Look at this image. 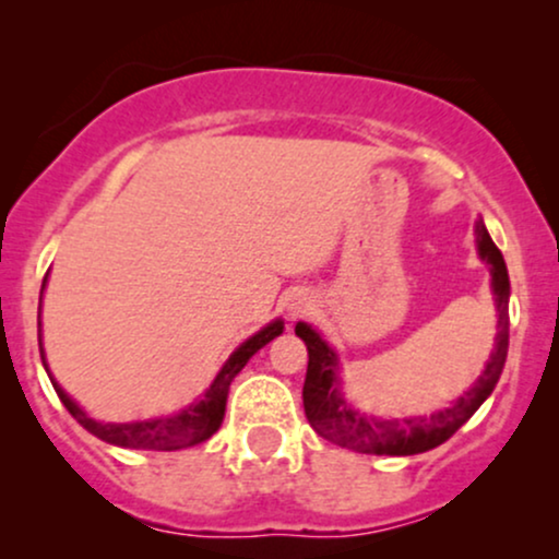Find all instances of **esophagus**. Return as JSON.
<instances>
[{
  "instance_id": "obj_1",
  "label": "esophagus",
  "mask_w": 559,
  "mask_h": 559,
  "mask_svg": "<svg viewBox=\"0 0 559 559\" xmlns=\"http://www.w3.org/2000/svg\"><path fill=\"white\" fill-rule=\"evenodd\" d=\"M310 307H312V299L305 297V294H299V297L292 301V316H301V312H307Z\"/></svg>"
}]
</instances>
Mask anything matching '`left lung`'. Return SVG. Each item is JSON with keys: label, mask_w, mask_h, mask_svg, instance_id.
<instances>
[{"label": "left lung", "mask_w": 559, "mask_h": 559, "mask_svg": "<svg viewBox=\"0 0 559 559\" xmlns=\"http://www.w3.org/2000/svg\"><path fill=\"white\" fill-rule=\"evenodd\" d=\"M476 243L480 260L491 265V288L497 297V344L486 362L484 373L473 383L465 396H460L452 407L439 409L431 418L420 415V418H402V420H383L365 415L360 409L352 407L342 394V378H338V360L336 352L320 338V333L307 323H297V336L307 344V376L305 389H301V400H305V415L310 426L316 428L318 436L333 441V444L355 449L365 454H420L428 449L444 444V441L471 420L486 396L497 386L499 376H502L507 360V344H510V278H507V265L497 243L491 241L489 230L484 221L476 223Z\"/></svg>", "instance_id": "left-lung-1"}]
</instances>
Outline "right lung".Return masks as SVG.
Listing matches in <instances>:
<instances>
[{
  "label": "right lung",
  "instance_id": "obj_1",
  "mask_svg": "<svg viewBox=\"0 0 559 559\" xmlns=\"http://www.w3.org/2000/svg\"><path fill=\"white\" fill-rule=\"evenodd\" d=\"M47 284V278H44ZM44 292V286H41ZM41 325V323H38ZM284 331V320H273L271 325L249 336L234 355L228 357L226 365L221 368V373L215 376L213 386L204 391V396L191 407L181 409L178 415H170V418H157V420H139V423H99L94 418H88L86 413L75 404L70 396L62 391L60 383L55 381L52 373H49L47 360H44V346L41 338H38V346H41V362L47 368L49 378H52V386L60 396V402L66 404L68 413L73 415L75 420L86 428L88 433H94L96 439L107 441V444L115 447H131V449H163V452H173V449H183V447H194L199 441H207L217 428H221L223 415H226V400H228V389L230 381L239 376V370L249 362V357L254 352L262 349L267 342H273L278 333ZM41 336V333H38Z\"/></svg>",
  "mask_w": 559,
  "mask_h": 559
}]
</instances>
